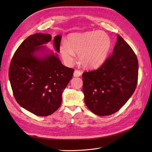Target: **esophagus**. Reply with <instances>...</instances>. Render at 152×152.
Instances as JSON below:
<instances>
[{"instance_id": "34e87169", "label": "esophagus", "mask_w": 152, "mask_h": 152, "mask_svg": "<svg viewBox=\"0 0 152 152\" xmlns=\"http://www.w3.org/2000/svg\"><path fill=\"white\" fill-rule=\"evenodd\" d=\"M82 75V72L78 70H75L73 72V76L75 77H80Z\"/></svg>"}]
</instances>
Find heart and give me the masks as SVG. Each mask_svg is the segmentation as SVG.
<instances>
[{"mask_svg": "<svg viewBox=\"0 0 152 152\" xmlns=\"http://www.w3.org/2000/svg\"><path fill=\"white\" fill-rule=\"evenodd\" d=\"M111 47V39L105 32L93 30L68 35L66 44L59 47V53L68 65H72L75 54H79V61L82 66L93 68L105 61Z\"/></svg>", "mask_w": 152, "mask_h": 152, "instance_id": "b5f03b06", "label": "heart"}]
</instances>
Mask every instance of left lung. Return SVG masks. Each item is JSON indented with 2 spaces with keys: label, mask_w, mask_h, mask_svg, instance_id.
<instances>
[{
  "label": "left lung",
  "mask_w": 152,
  "mask_h": 152,
  "mask_svg": "<svg viewBox=\"0 0 152 152\" xmlns=\"http://www.w3.org/2000/svg\"><path fill=\"white\" fill-rule=\"evenodd\" d=\"M138 61L134 52L117 35L113 53L97 70L82 74L84 102L99 116L118 111L134 93L137 83Z\"/></svg>",
  "instance_id": "1"
}]
</instances>
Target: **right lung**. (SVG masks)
Returning <instances> with one entry per match:
<instances>
[{"instance_id": "1", "label": "right lung", "mask_w": 152, "mask_h": 152, "mask_svg": "<svg viewBox=\"0 0 152 152\" xmlns=\"http://www.w3.org/2000/svg\"><path fill=\"white\" fill-rule=\"evenodd\" d=\"M51 39L50 34L40 33L27 37L14 54L9 70L18 103L42 117L53 113L60 107L62 93L74 72L63 65L57 53L44 46ZM61 40L59 35L54 39V47L58 53Z\"/></svg>"}]
</instances>
